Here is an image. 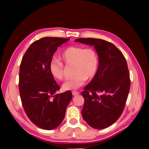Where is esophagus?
Masks as SVG:
<instances>
[{"mask_svg": "<svg viewBox=\"0 0 149 149\" xmlns=\"http://www.w3.org/2000/svg\"><path fill=\"white\" fill-rule=\"evenodd\" d=\"M72 94H73V96H77L78 94H79V93L76 91H72Z\"/></svg>", "mask_w": 149, "mask_h": 149, "instance_id": "esophagus-1", "label": "esophagus"}]
</instances>
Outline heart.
<instances>
[{"label": "heart", "mask_w": 149, "mask_h": 149, "mask_svg": "<svg viewBox=\"0 0 149 149\" xmlns=\"http://www.w3.org/2000/svg\"><path fill=\"white\" fill-rule=\"evenodd\" d=\"M59 57L66 65L72 64L73 75L63 84V88L65 90L79 88L84 84L86 79H92L97 73L99 66L98 56L95 49L92 48L70 47L63 49ZM49 69L55 78L62 80L65 78L64 66L59 60H52L49 62Z\"/></svg>", "instance_id": "b5f03b06"}]
</instances>
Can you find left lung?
I'll return each mask as SVG.
<instances>
[{
    "instance_id": "1",
    "label": "left lung",
    "mask_w": 149,
    "mask_h": 149,
    "mask_svg": "<svg viewBox=\"0 0 149 149\" xmlns=\"http://www.w3.org/2000/svg\"><path fill=\"white\" fill-rule=\"evenodd\" d=\"M75 42L94 46L99 58L97 73L84 88L82 116L96 129L114 124L123 113L130 86L127 61L114 45L98 38H78Z\"/></svg>"
}]
</instances>
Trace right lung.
Masks as SVG:
<instances>
[{
    "mask_svg": "<svg viewBox=\"0 0 149 149\" xmlns=\"http://www.w3.org/2000/svg\"><path fill=\"white\" fill-rule=\"evenodd\" d=\"M70 38L45 37L31 43L22 58L19 71V92L22 106L29 119L38 127L52 130L63 120L72 99L60 90L49 72V65L58 47Z\"/></svg>",
    "mask_w": 149,
    "mask_h": 149,
    "instance_id": "obj_1",
    "label": "right lung"
}]
</instances>
